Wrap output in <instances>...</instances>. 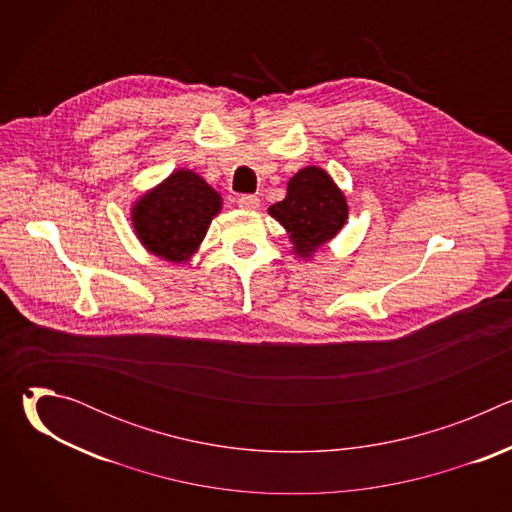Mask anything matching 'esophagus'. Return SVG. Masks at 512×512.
Segmentation results:
<instances>
[{
  "mask_svg": "<svg viewBox=\"0 0 512 512\" xmlns=\"http://www.w3.org/2000/svg\"><path fill=\"white\" fill-rule=\"evenodd\" d=\"M237 204L245 210H255V208H259V198L255 194H241L237 198Z\"/></svg>",
  "mask_w": 512,
  "mask_h": 512,
  "instance_id": "34e87169",
  "label": "esophagus"
}]
</instances>
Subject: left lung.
I'll return each instance as SVG.
<instances>
[{"mask_svg": "<svg viewBox=\"0 0 512 512\" xmlns=\"http://www.w3.org/2000/svg\"><path fill=\"white\" fill-rule=\"evenodd\" d=\"M269 214L287 229L296 253L310 257L344 227L348 206L330 176L310 166L289 180L287 196L275 202Z\"/></svg>", "mask_w": 512, "mask_h": 512, "instance_id": "1", "label": "left lung"}]
</instances>
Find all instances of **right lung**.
Segmentation results:
<instances>
[{
    "instance_id": "obj_1",
    "label": "right lung",
    "mask_w": 512,
    "mask_h": 512,
    "mask_svg": "<svg viewBox=\"0 0 512 512\" xmlns=\"http://www.w3.org/2000/svg\"><path fill=\"white\" fill-rule=\"evenodd\" d=\"M218 210L221 196L194 172L180 170L135 204L133 227L148 251L182 263L196 251Z\"/></svg>"
}]
</instances>
